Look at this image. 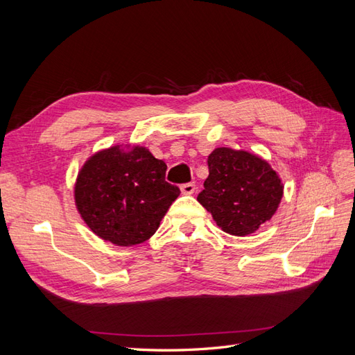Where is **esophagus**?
<instances>
[{
  "label": "esophagus",
  "instance_id": "esophagus-1",
  "mask_svg": "<svg viewBox=\"0 0 355 355\" xmlns=\"http://www.w3.org/2000/svg\"><path fill=\"white\" fill-rule=\"evenodd\" d=\"M180 191H182V194H185V196L194 194L196 184H194V182H188V184H184V185L180 187Z\"/></svg>",
  "mask_w": 355,
  "mask_h": 355
}]
</instances>
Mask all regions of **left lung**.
<instances>
[{"label":"left lung","instance_id":"8db88e82","mask_svg":"<svg viewBox=\"0 0 355 355\" xmlns=\"http://www.w3.org/2000/svg\"><path fill=\"white\" fill-rule=\"evenodd\" d=\"M207 164L209 178L197 200L222 231L243 237L272 218L283 197V184L265 159L216 148Z\"/></svg>","mask_w":355,"mask_h":355}]
</instances>
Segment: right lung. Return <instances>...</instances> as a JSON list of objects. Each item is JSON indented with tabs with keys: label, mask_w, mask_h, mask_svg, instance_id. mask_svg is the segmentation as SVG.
Returning <instances> with one entry per match:
<instances>
[{
	"label": "right lung",
	"mask_w": 355,
	"mask_h": 355,
	"mask_svg": "<svg viewBox=\"0 0 355 355\" xmlns=\"http://www.w3.org/2000/svg\"><path fill=\"white\" fill-rule=\"evenodd\" d=\"M167 166L146 148L116 145L89 158L75 184V204L105 241L135 245L149 240L179 194L166 182Z\"/></svg>",
	"instance_id": "obj_1"
}]
</instances>
